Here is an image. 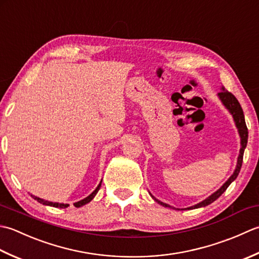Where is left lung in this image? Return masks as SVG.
Masks as SVG:
<instances>
[{"label":"left lung","mask_w":259,"mask_h":259,"mask_svg":"<svg viewBox=\"0 0 259 259\" xmlns=\"http://www.w3.org/2000/svg\"><path fill=\"white\" fill-rule=\"evenodd\" d=\"M218 97L221 100V103L224 104V106L229 110V113L231 115H233L235 124H236V127L238 128V133H239V136H240V151H239L238 160H237V165H236L234 173L231 174V177L224 183L223 187L218 189L214 193L211 194L210 197H208L207 199H204L203 201L199 202L196 205H192V207H189L187 209H197V208L205 207V205H208L210 203H212L213 201H215V200H217L221 196V194H223L226 191L227 188L230 186V183L236 180V178L238 177V174L240 172V168H241L242 157H244V152H245V149L247 146V141H248V130H247L246 122H245L244 112H242V108H241L238 100H237V98L234 96L233 94L229 93L228 91H225L224 87H221V92L218 93ZM151 197L154 199V201H156L157 203H160L161 205H163V207H168V208L176 209L174 207H171V205H168L164 202H161L160 200L155 199L154 197L152 196V194H151Z\"/></svg>","instance_id":"left-lung-1"}]
</instances>
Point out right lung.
I'll return each instance as SVG.
<instances>
[{
	"mask_svg": "<svg viewBox=\"0 0 259 259\" xmlns=\"http://www.w3.org/2000/svg\"><path fill=\"white\" fill-rule=\"evenodd\" d=\"M100 186H102V181H100V183L98 184L97 188L95 189L94 191H93L91 194H89L88 197H86L85 199L80 200V201L75 202V203H73V205H75L76 208H79V207H81V205H83V204H86V203H88V202H91L92 200L95 198V196H96V194H97L98 190L100 189ZM31 197H32L34 200H36V201H38V202H40V203H42V204H45V205H50V207L61 208V209L69 207V204H68V203H59V202H51V201H47V200H44V199H41V198H38V197H35V196H32V194H31Z\"/></svg>",
	"mask_w": 259,
	"mask_h": 259,
	"instance_id": "add662e5",
	"label": "right lung"
}]
</instances>
